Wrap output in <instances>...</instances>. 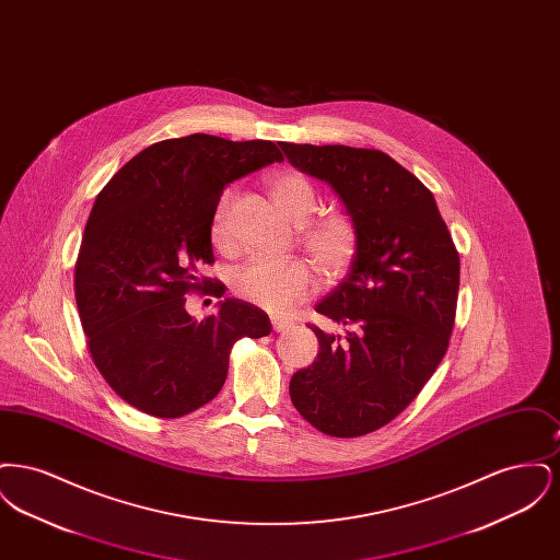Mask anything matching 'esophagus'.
Segmentation results:
<instances>
[{
  "label": "esophagus",
  "mask_w": 560,
  "mask_h": 560,
  "mask_svg": "<svg viewBox=\"0 0 560 560\" xmlns=\"http://www.w3.org/2000/svg\"><path fill=\"white\" fill-rule=\"evenodd\" d=\"M290 327H292V320L272 317V329H275V331H288Z\"/></svg>",
  "instance_id": "obj_1"
}]
</instances>
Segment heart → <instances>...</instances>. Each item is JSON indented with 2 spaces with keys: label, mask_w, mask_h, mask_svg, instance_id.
Masks as SVG:
<instances>
[{
  "label": "heart",
  "mask_w": 560,
  "mask_h": 560,
  "mask_svg": "<svg viewBox=\"0 0 560 560\" xmlns=\"http://www.w3.org/2000/svg\"><path fill=\"white\" fill-rule=\"evenodd\" d=\"M270 192L279 210L293 222H306L317 210V190L313 183L298 172H281L272 176ZM233 192L224 190L212 215L210 237L218 249H226L229 240V208ZM304 247L320 272L334 277L347 270L357 254V226L347 213H327L304 229ZM233 288L243 300L281 315L313 290L311 268L302 260L252 258L235 270Z\"/></svg>",
  "instance_id": "heart-1"
}]
</instances>
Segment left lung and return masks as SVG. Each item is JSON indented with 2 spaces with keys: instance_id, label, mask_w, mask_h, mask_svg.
I'll use <instances>...</instances> for the list:
<instances>
[{
  "instance_id": "left-lung-1",
  "label": "left lung",
  "mask_w": 560,
  "mask_h": 560,
  "mask_svg": "<svg viewBox=\"0 0 560 560\" xmlns=\"http://www.w3.org/2000/svg\"><path fill=\"white\" fill-rule=\"evenodd\" d=\"M327 183L357 226L345 281L315 306L345 327H311L319 352L292 375L300 416L329 436H361L418 397L450 347L459 256L432 192L393 158L345 144H279Z\"/></svg>"
}]
</instances>
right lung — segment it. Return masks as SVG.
Listing matches in <instances>:
<instances>
[{
  "label": "right lung",
  "mask_w": 560,
  "mask_h": 560,
  "mask_svg": "<svg viewBox=\"0 0 560 560\" xmlns=\"http://www.w3.org/2000/svg\"><path fill=\"white\" fill-rule=\"evenodd\" d=\"M283 161L270 140L210 133L161 140L128 161L94 201L75 267V298L92 359L136 409L180 418L220 393L229 354L243 338L268 336L267 313L237 298L195 320L187 293L222 298L203 279L212 265V215L222 190Z\"/></svg>",
  "instance_id": "right-lung-1"
}]
</instances>
